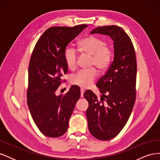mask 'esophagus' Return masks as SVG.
<instances>
[{"label": "esophagus", "mask_w": 160, "mask_h": 160, "mask_svg": "<svg viewBox=\"0 0 160 160\" xmlns=\"http://www.w3.org/2000/svg\"><path fill=\"white\" fill-rule=\"evenodd\" d=\"M84 92H85V90L83 89H81V98H83V97Z\"/></svg>", "instance_id": "esophagus-1"}]
</instances>
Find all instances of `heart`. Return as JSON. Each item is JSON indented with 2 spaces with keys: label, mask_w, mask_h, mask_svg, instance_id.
I'll use <instances>...</instances> for the list:
<instances>
[{
  "label": "heart",
  "mask_w": 160,
  "mask_h": 160,
  "mask_svg": "<svg viewBox=\"0 0 160 160\" xmlns=\"http://www.w3.org/2000/svg\"><path fill=\"white\" fill-rule=\"evenodd\" d=\"M78 51L91 56L90 65L97 67L100 71L108 69L113 59L112 47L107 44L103 37L90 35L82 38L77 44ZM64 59L67 67L74 69L77 65L78 54L71 47H67L64 51ZM98 72L95 67L81 70L71 77V83L83 88H89L98 77Z\"/></svg>",
  "instance_id": "1"
}]
</instances>
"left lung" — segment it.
<instances>
[{"label":"left lung","instance_id":"left-lung-1","mask_svg":"<svg viewBox=\"0 0 160 160\" xmlns=\"http://www.w3.org/2000/svg\"><path fill=\"white\" fill-rule=\"evenodd\" d=\"M91 33L109 35L114 41V59L96 83L102 97L99 99L91 90L83 94L89 103L86 114L89 132L105 141L119 133L132 113L136 98V57L132 40L122 28L98 27Z\"/></svg>","mask_w":160,"mask_h":160}]
</instances>
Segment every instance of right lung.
<instances>
[{
    "instance_id": "1",
    "label": "right lung",
    "mask_w": 160,
    "mask_h": 160,
    "mask_svg": "<svg viewBox=\"0 0 160 160\" xmlns=\"http://www.w3.org/2000/svg\"><path fill=\"white\" fill-rule=\"evenodd\" d=\"M88 27H52L42 34L32 51L28 65L27 104L34 122L40 132L58 138L67 130L69 120L81 93L72 85L64 95L55 91L68 72L64 51L69 43Z\"/></svg>"
}]
</instances>
